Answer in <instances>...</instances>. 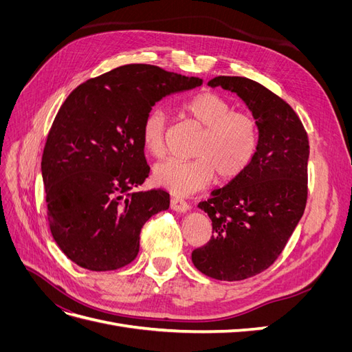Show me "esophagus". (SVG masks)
I'll list each match as a JSON object with an SVG mask.
<instances>
[{"instance_id": "esophagus-1", "label": "esophagus", "mask_w": 352, "mask_h": 352, "mask_svg": "<svg viewBox=\"0 0 352 352\" xmlns=\"http://www.w3.org/2000/svg\"><path fill=\"white\" fill-rule=\"evenodd\" d=\"M170 207H172L175 211H179V212H186L189 210L188 202H185L182 198H179V197L172 198V201H170Z\"/></svg>"}]
</instances>
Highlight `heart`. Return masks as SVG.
<instances>
[{
  "label": "heart",
  "mask_w": 352,
  "mask_h": 352,
  "mask_svg": "<svg viewBox=\"0 0 352 352\" xmlns=\"http://www.w3.org/2000/svg\"><path fill=\"white\" fill-rule=\"evenodd\" d=\"M197 124L204 127L194 148V160H167L154 167V180L168 192L184 197L219 182L229 184L250 167L257 153L260 129L255 117L233 111L229 100L214 92H201L184 107ZM167 117L160 109L145 116L141 136L145 150L153 157L166 153Z\"/></svg>",
  "instance_id": "obj_1"
}]
</instances>
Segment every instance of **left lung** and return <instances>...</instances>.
<instances>
[{
	"mask_svg": "<svg viewBox=\"0 0 352 352\" xmlns=\"http://www.w3.org/2000/svg\"><path fill=\"white\" fill-rule=\"evenodd\" d=\"M208 87L235 92L260 129L250 167L199 202L212 236L192 263L208 278L243 280L269 269L283 251L307 202L308 136L300 117L278 95L241 76H217Z\"/></svg>",
	"mask_w": 352,
	"mask_h": 352,
	"instance_id": "8db88e82",
	"label": "left lung"
}]
</instances>
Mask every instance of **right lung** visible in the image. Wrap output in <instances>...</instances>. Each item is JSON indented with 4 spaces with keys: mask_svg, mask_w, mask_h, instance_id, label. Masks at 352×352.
<instances>
[{
    "mask_svg": "<svg viewBox=\"0 0 352 352\" xmlns=\"http://www.w3.org/2000/svg\"><path fill=\"white\" fill-rule=\"evenodd\" d=\"M202 79L150 65H127L79 85L60 107L41 172L52 238L83 269L124 267L140 252L146 220L167 210L162 189L136 190L150 173L141 129L167 95Z\"/></svg>",
    "mask_w": 352,
    "mask_h": 352,
    "instance_id": "add662e5",
    "label": "right lung"
}]
</instances>
